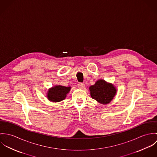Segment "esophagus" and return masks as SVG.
Segmentation results:
<instances>
[{"instance_id":"obj_1","label":"esophagus","mask_w":157,"mask_h":157,"mask_svg":"<svg viewBox=\"0 0 157 157\" xmlns=\"http://www.w3.org/2000/svg\"><path fill=\"white\" fill-rule=\"evenodd\" d=\"M78 87L80 88V89H83L85 88V85L83 83H79L78 84Z\"/></svg>"}]
</instances>
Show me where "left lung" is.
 Listing matches in <instances>:
<instances>
[{"mask_svg": "<svg viewBox=\"0 0 157 157\" xmlns=\"http://www.w3.org/2000/svg\"><path fill=\"white\" fill-rule=\"evenodd\" d=\"M90 97L98 103L107 105L111 102L117 94L115 86L105 80H98L89 88Z\"/></svg>", "mask_w": 157, "mask_h": 157, "instance_id": "8db88e82", "label": "left lung"}]
</instances>
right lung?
Listing matches in <instances>:
<instances>
[{
  "label": "right lung",
  "instance_id": "obj_1",
  "mask_svg": "<svg viewBox=\"0 0 157 157\" xmlns=\"http://www.w3.org/2000/svg\"><path fill=\"white\" fill-rule=\"evenodd\" d=\"M71 89V86L66 87L60 85H55L48 90L46 97L51 102H60L66 98Z\"/></svg>",
  "mask_w": 157,
  "mask_h": 157
}]
</instances>
